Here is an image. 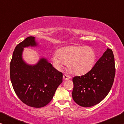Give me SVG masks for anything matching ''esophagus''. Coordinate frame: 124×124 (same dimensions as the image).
<instances>
[{"mask_svg": "<svg viewBox=\"0 0 124 124\" xmlns=\"http://www.w3.org/2000/svg\"><path fill=\"white\" fill-rule=\"evenodd\" d=\"M63 78L64 80H68V79H69V78H70V77H69V76L66 75V74H64V75L63 76Z\"/></svg>", "mask_w": 124, "mask_h": 124, "instance_id": "esophagus-1", "label": "esophagus"}]
</instances>
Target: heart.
I'll use <instances>...</instances> for the list:
<instances>
[{
	"label": "heart",
	"mask_w": 124,
	"mask_h": 124,
	"mask_svg": "<svg viewBox=\"0 0 124 124\" xmlns=\"http://www.w3.org/2000/svg\"><path fill=\"white\" fill-rule=\"evenodd\" d=\"M95 51L90 47L68 46L55 52L52 57L54 64L60 69L65 63L71 73L80 75L93 68L96 61Z\"/></svg>",
	"instance_id": "1"
}]
</instances>
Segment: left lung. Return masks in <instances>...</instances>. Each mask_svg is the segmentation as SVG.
<instances>
[{
  "mask_svg": "<svg viewBox=\"0 0 124 124\" xmlns=\"http://www.w3.org/2000/svg\"><path fill=\"white\" fill-rule=\"evenodd\" d=\"M115 65L112 51L107 48L89 72L73 78L74 101L81 107H90L104 99L113 84Z\"/></svg>",
  "mask_w": 124,
  "mask_h": 124,
  "instance_id": "8db88e82",
  "label": "left lung"
}]
</instances>
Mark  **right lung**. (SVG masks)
Instances as JSON below:
<instances>
[{
  "label": "right lung",
  "instance_id": "obj_1",
  "mask_svg": "<svg viewBox=\"0 0 124 124\" xmlns=\"http://www.w3.org/2000/svg\"><path fill=\"white\" fill-rule=\"evenodd\" d=\"M37 46L34 37H28L16 46L10 63V78L15 93L23 103L41 108L53 98L62 82V73L45 58H41L33 65L23 61V48Z\"/></svg>",
  "mask_w": 124,
  "mask_h": 124
}]
</instances>
